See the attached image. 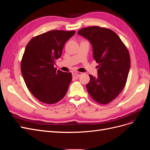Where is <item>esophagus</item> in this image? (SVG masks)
I'll return each mask as SVG.
<instances>
[{"mask_svg": "<svg viewBox=\"0 0 150 150\" xmlns=\"http://www.w3.org/2000/svg\"><path fill=\"white\" fill-rule=\"evenodd\" d=\"M72 77L74 78H78L83 73L82 72H77V71H73L72 72Z\"/></svg>", "mask_w": 150, "mask_h": 150, "instance_id": "esophagus-1", "label": "esophagus"}]
</instances>
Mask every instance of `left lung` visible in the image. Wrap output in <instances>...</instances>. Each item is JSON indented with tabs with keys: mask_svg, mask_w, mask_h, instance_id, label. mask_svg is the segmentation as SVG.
<instances>
[{
	"mask_svg": "<svg viewBox=\"0 0 150 150\" xmlns=\"http://www.w3.org/2000/svg\"><path fill=\"white\" fill-rule=\"evenodd\" d=\"M78 34L91 44L93 57L98 64V77L89 74L88 92L94 101L106 104L118 96L125 86L130 68L128 49L111 29L91 26Z\"/></svg>",
	"mask_w": 150,
	"mask_h": 150,
	"instance_id": "obj_1",
	"label": "left lung"
}]
</instances>
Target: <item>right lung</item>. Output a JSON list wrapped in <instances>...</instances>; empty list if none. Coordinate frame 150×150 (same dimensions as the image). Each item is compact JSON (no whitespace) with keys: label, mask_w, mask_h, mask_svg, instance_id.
Masks as SVG:
<instances>
[{"label":"right lung","mask_w":150,"mask_h":150,"mask_svg":"<svg viewBox=\"0 0 150 150\" xmlns=\"http://www.w3.org/2000/svg\"><path fill=\"white\" fill-rule=\"evenodd\" d=\"M75 31L53 30L32 38L27 44L21 69L25 83L33 96L46 104H54L66 95L71 72L57 70L56 60Z\"/></svg>","instance_id":"add662e5"}]
</instances>
